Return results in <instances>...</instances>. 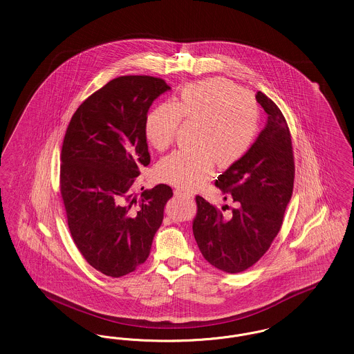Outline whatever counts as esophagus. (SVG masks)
I'll return each mask as SVG.
<instances>
[{"label":"esophagus","instance_id":"obj_1","mask_svg":"<svg viewBox=\"0 0 354 354\" xmlns=\"http://www.w3.org/2000/svg\"><path fill=\"white\" fill-rule=\"evenodd\" d=\"M175 195H176L178 198H182V199H191V198H192V195H191L189 192H185V191L180 189V188L175 189Z\"/></svg>","mask_w":354,"mask_h":354}]
</instances>
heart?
Returning <instances> with one entry per match:
<instances>
[{
    "label": "heart",
    "instance_id": "heart-1",
    "mask_svg": "<svg viewBox=\"0 0 354 354\" xmlns=\"http://www.w3.org/2000/svg\"><path fill=\"white\" fill-rule=\"evenodd\" d=\"M180 122L195 124V151L174 152L163 159L158 175L163 182L192 189L215 171L230 169L251 150L260 127V107L252 94L235 84L211 78L185 86L171 102L152 110L146 136L158 151L175 142Z\"/></svg>",
    "mask_w": 354,
    "mask_h": 354
}]
</instances>
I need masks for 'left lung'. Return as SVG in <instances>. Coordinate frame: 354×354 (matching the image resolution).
<instances>
[{"mask_svg":"<svg viewBox=\"0 0 354 354\" xmlns=\"http://www.w3.org/2000/svg\"><path fill=\"white\" fill-rule=\"evenodd\" d=\"M256 101L268 114L266 129L251 150L220 175L215 185L235 207L219 209L196 196L192 230L203 257L215 268L239 273L251 268L279 234L295 182V156L289 127L277 104L257 91Z\"/></svg>","mask_w":354,"mask_h":354,"instance_id":"obj_1","label":"left lung"}]
</instances>
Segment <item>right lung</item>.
<instances>
[{
    "label": "right lung",
    "instance_id": "obj_1",
    "mask_svg": "<svg viewBox=\"0 0 354 354\" xmlns=\"http://www.w3.org/2000/svg\"><path fill=\"white\" fill-rule=\"evenodd\" d=\"M169 88L156 77H118L81 103L64 138L59 188L68 230L84 260L110 277L147 260L172 198L169 185L138 194L135 182L151 160L149 109Z\"/></svg>",
    "mask_w": 354,
    "mask_h": 354
}]
</instances>
